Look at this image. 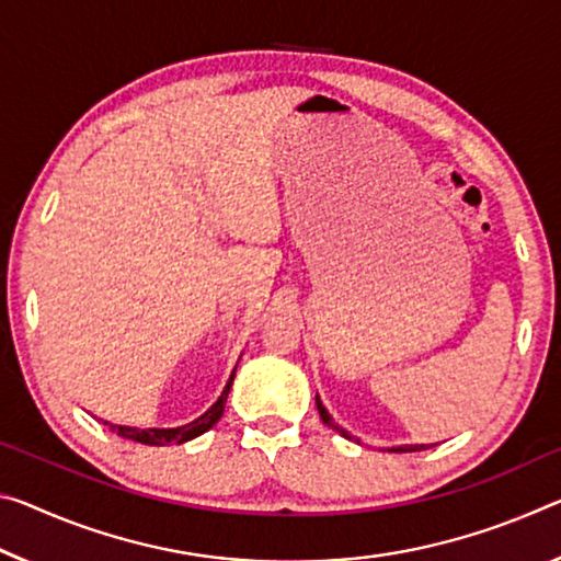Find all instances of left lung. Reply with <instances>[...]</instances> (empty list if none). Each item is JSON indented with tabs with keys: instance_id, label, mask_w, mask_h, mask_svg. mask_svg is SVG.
I'll use <instances>...</instances> for the list:
<instances>
[{
	"instance_id": "obj_1",
	"label": "left lung",
	"mask_w": 561,
	"mask_h": 561,
	"mask_svg": "<svg viewBox=\"0 0 561 561\" xmlns=\"http://www.w3.org/2000/svg\"><path fill=\"white\" fill-rule=\"evenodd\" d=\"M317 409H319V416H322V422L327 424V426H332L334 432H340L342 437H346V439H352L350 434H346L340 424H334V420H332V414L327 412L324 409V404H322V399H319V394H317ZM422 449H426V444H404V447H394L392 451H422Z\"/></svg>"
}]
</instances>
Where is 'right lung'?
Masks as SVG:
<instances>
[{"label":"right lung","mask_w":561,"mask_h":561,"mask_svg":"<svg viewBox=\"0 0 561 561\" xmlns=\"http://www.w3.org/2000/svg\"><path fill=\"white\" fill-rule=\"evenodd\" d=\"M234 371H232V377H229L225 392L219 394L217 402L190 424L172 426V430H154V426H152V430H139V426H122V424H110V422H104V424H110V430L114 434H119V437L139 442V444H149V447H167V444L190 442L194 437H199V434L209 432L211 426H215L221 420V414H225V404H227V394H229V389H232V381H234Z\"/></svg>","instance_id":"right-lung-1"}]
</instances>
